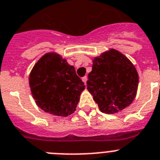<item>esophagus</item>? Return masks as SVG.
I'll return each instance as SVG.
<instances>
[{
  "label": "esophagus",
  "instance_id": "esophagus-1",
  "mask_svg": "<svg viewBox=\"0 0 160 160\" xmlns=\"http://www.w3.org/2000/svg\"><path fill=\"white\" fill-rule=\"evenodd\" d=\"M82 80H83V82L86 84V82H87V80H88V77H87L86 76H84V77H82Z\"/></svg>",
  "mask_w": 160,
  "mask_h": 160
}]
</instances>
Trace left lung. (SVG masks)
Masks as SVG:
<instances>
[{"label": "left lung", "mask_w": 160, "mask_h": 160, "mask_svg": "<svg viewBox=\"0 0 160 160\" xmlns=\"http://www.w3.org/2000/svg\"><path fill=\"white\" fill-rule=\"evenodd\" d=\"M88 78L87 89L102 113H118L135 98L138 72L128 58L117 50L111 49L94 58Z\"/></svg>", "instance_id": "8db88e82"}]
</instances>
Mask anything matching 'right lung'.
<instances>
[{
    "instance_id": "obj_1",
    "label": "right lung",
    "mask_w": 160,
    "mask_h": 160,
    "mask_svg": "<svg viewBox=\"0 0 160 160\" xmlns=\"http://www.w3.org/2000/svg\"><path fill=\"white\" fill-rule=\"evenodd\" d=\"M30 90L40 109L55 116L75 112L84 82L73 66L56 53H47L36 63L29 77Z\"/></svg>"
}]
</instances>
